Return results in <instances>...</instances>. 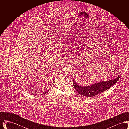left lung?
Returning a JSON list of instances; mask_svg holds the SVG:
<instances>
[{
    "mask_svg": "<svg viewBox=\"0 0 129 129\" xmlns=\"http://www.w3.org/2000/svg\"><path fill=\"white\" fill-rule=\"evenodd\" d=\"M120 77V76L119 75V76L114 79L102 81L86 86H81L77 85L73 79V84L75 90L81 95L87 97H92L109 89L117 83Z\"/></svg>",
    "mask_w": 129,
    "mask_h": 129,
    "instance_id": "1",
    "label": "left lung"
}]
</instances>
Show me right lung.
I'll use <instances>...</instances> for the list:
<instances>
[{"label": "right lung", "instance_id": "1", "mask_svg": "<svg viewBox=\"0 0 129 129\" xmlns=\"http://www.w3.org/2000/svg\"><path fill=\"white\" fill-rule=\"evenodd\" d=\"M49 90H47V91H46V92H45V93H48V91H49Z\"/></svg>", "mask_w": 129, "mask_h": 129}]
</instances>
